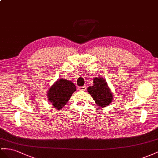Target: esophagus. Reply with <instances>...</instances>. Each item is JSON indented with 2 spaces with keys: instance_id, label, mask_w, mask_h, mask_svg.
Returning <instances> with one entry per match:
<instances>
[{
  "instance_id": "obj_1",
  "label": "esophagus",
  "mask_w": 158,
  "mask_h": 158,
  "mask_svg": "<svg viewBox=\"0 0 158 158\" xmlns=\"http://www.w3.org/2000/svg\"><path fill=\"white\" fill-rule=\"evenodd\" d=\"M78 89L80 90V91H85L86 90V87L85 86L78 87Z\"/></svg>"
}]
</instances>
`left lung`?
<instances>
[{"label":"left lung","instance_id":"left-lung-1","mask_svg":"<svg viewBox=\"0 0 158 158\" xmlns=\"http://www.w3.org/2000/svg\"><path fill=\"white\" fill-rule=\"evenodd\" d=\"M87 91L95 101L98 106L105 107L111 103L113 99L112 93L103 78H95L94 85L88 87Z\"/></svg>","mask_w":158,"mask_h":158}]
</instances>
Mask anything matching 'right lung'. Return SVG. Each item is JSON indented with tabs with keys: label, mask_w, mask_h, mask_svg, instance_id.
<instances>
[{
	"label": "right lung",
	"mask_w": 158,
	"mask_h": 158,
	"mask_svg": "<svg viewBox=\"0 0 158 158\" xmlns=\"http://www.w3.org/2000/svg\"><path fill=\"white\" fill-rule=\"evenodd\" d=\"M76 91L75 85L67 79H59L48 90L47 98L56 109H62Z\"/></svg>",
	"instance_id": "obj_1"
}]
</instances>
